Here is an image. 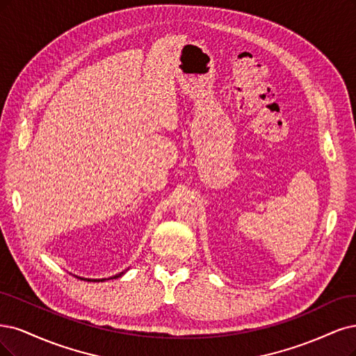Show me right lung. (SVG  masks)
I'll use <instances>...</instances> for the list:
<instances>
[{
  "label": "right lung",
  "instance_id": "obj_1",
  "mask_svg": "<svg viewBox=\"0 0 356 356\" xmlns=\"http://www.w3.org/2000/svg\"><path fill=\"white\" fill-rule=\"evenodd\" d=\"M125 274V271L124 273H119V274H116V275H113V277H108V278H82V277H78V275H75L76 278H81V280H85V281H106V280H113V278H119V277H122Z\"/></svg>",
  "mask_w": 356,
  "mask_h": 356
}]
</instances>
